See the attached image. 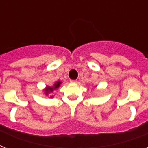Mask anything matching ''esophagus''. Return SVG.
<instances>
[{
	"instance_id": "34e87169",
	"label": "esophagus",
	"mask_w": 148,
	"mask_h": 148,
	"mask_svg": "<svg viewBox=\"0 0 148 148\" xmlns=\"http://www.w3.org/2000/svg\"><path fill=\"white\" fill-rule=\"evenodd\" d=\"M71 83H77V80H71Z\"/></svg>"
}]
</instances>
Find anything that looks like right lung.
<instances>
[{
  "mask_svg": "<svg viewBox=\"0 0 148 148\" xmlns=\"http://www.w3.org/2000/svg\"><path fill=\"white\" fill-rule=\"evenodd\" d=\"M60 84H61V82H60V81H57L54 84H53L52 87H50V86H47L46 87V88L45 89V95H48L49 94H51V93H52L53 91V90H57V89H58V88L60 87ZM51 97H53V96H51Z\"/></svg>",
  "mask_w": 148,
  "mask_h": 148,
  "instance_id": "right-lung-1",
  "label": "right lung"
}]
</instances>
